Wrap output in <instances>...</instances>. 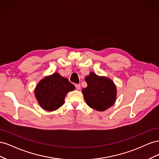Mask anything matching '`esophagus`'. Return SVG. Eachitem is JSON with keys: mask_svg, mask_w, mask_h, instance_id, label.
Instances as JSON below:
<instances>
[{"mask_svg": "<svg viewBox=\"0 0 159 159\" xmlns=\"http://www.w3.org/2000/svg\"><path fill=\"white\" fill-rule=\"evenodd\" d=\"M75 88L77 89H81V85H80V84H75Z\"/></svg>", "mask_w": 159, "mask_h": 159, "instance_id": "34e87169", "label": "esophagus"}]
</instances>
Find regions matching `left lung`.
<instances>
[{
  "label": "left lung",
  "instance_id": "left-lung-1",
  "mask_svg": "<svg viewBox=\"0 0 159 159\" xmlns=\"http://www.w3.org/2000/svg\"><path fill=\"white\" fill-rule=\"evenodd\" d=\"M87 88L82 93L89 107L103 111L111 107L116 99L117 89L113 81L105 77H99L91 72L85 78Z\"/></svg>",
  "mask_w": 159,
  "mask_h": 159
}]
</instances>
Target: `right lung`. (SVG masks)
Segmentation results:
<instances>
[{
    "mask_svg": "<svg viewBox=\"0 0 159 159\" xmlns=\"http://www.w3.org/2000/svg\"><path fill=\"white\" fill-rule=\"evenodd\" d=\"M74 89L75 86L68 79L55 73L40 81L35 95L42 108L52 111L62 106L67 93Z\"/></svg>",
    "mask_w": 159,
    "mask_h": 159,
    "instance_id": "1",
    "label": "right lung"
}]
</instances>
